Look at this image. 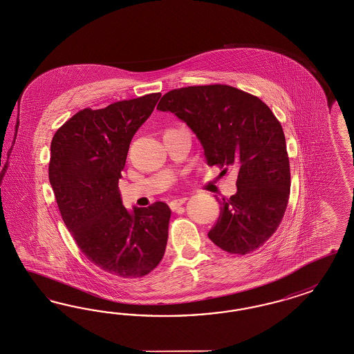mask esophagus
Returning a JSON list of instances; mask_svg holds the SVG:
<instances>
[{
	"label": "esophagus",
	"mask_w": 354,
	"mask_h": 354,
	"mask_svg": "<svg viewBox=\"0 0 354 354\" xmlns=\"http://www.w3.org/2000/svg\"><path fill=\"white\" fill-rule=\"evenodd\" d=\"M185 200H187V197H180V198H175V200H172L170 203V207L172 210H176L178 207H182L184 203H185Z\"/></svg>",
	"instance_id": "1"
}]
</instances>
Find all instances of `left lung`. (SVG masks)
Listing matches in <instances>:
<instances>
[{
	"mask_svg": "<svg viewBox=\"0 0 354 354\" xmlns=\"http://www.w3.org/2000/svg\"><path fill=\"white\" fill-rule=\"evenodd\" d=\"M157 110L175 113L194 131L209 166L238 172L236 194L217 198L220 217L209 239L235 255L266 243L280 226L290 195L285 134L268 106L232 86L205 85L171 90Z\"/></svg>",
	"mask_w": 354,
	"mask_h": 354,
	"instance_id": "obj_1",
	"label": "left lung"
}]
</instances>
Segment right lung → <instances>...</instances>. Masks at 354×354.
Returning <instances> with one entry per match:
<instances>
[{
  "label": "right lung",
  "instance_id": "obj_1",
  "mask_svg": "<svg viewBox=\"0 0 354 354\" xmlns=\"http://www.w3.org/2000/svg\"><path fill=\"white\" fill-rule=\"evenodd\" d=\"M160 93L77 112L50 142L49 183L62 221L86 257L122 279L142 277L165 255L171 210L122 205L119 179L129 144Z\"/></svg>",
  "mask_w": 354,
  "mask_h": 354
}]
</instances>
